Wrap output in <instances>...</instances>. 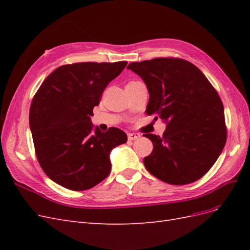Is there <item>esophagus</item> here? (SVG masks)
Masks as SVG:
<instances>
[{
  "mask_svg": "<svg viewBox=\"0 0 250 250\" xmlns=\"http://www.w3.org/2000/svg\"><path fill=\"white\" fill-rule=\"evenodd\" d=\"M141 138V135L139 133H128V140L129 141H135L139 140Z\"/></svg>",
  "mask_w": 250,
  "mask_h": 250,
  "instance_id": "esophagus-1",
  "label": "esophagus"
}]
</instances>
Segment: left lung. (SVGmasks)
<instances>
[{
	"mask_svg": "<svg viewBox=\"0 0 250 250\" xmlns=\"http://www.w3.org/2000/svg\"><path fill=\"white\" fill-rule=\"evenodd\" d=\"M145 82L146 113L167 124L163 137L144 134L153 151L146 169L165 183L188 185L201 178L218 160L226 141L223 104L215 88L193 63L154 58L127 66Z\"/></svg>",
	"mask_w": 250,
	"mask_h": 250,
	"instance_id": "8db88e82",
	"label": "left lung"
}]
</instances>
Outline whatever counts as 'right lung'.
Here are the masks:
<instances>
[{
  "label": "right lung",
  "mask_w": 250,
  "mask_h": 250,
  "mask_svg": "<svg viewBox=\"0 0 250 250\" xmlns=\"http://www.w3.org/2000/svg\"><path fill=\"white\" fill-rule=\"evenodd\" d=\"M127 62H79L59 66L42 83L29 112L37 160L47 176L73 191L107 177L110 152L127 141L116 127L102 132L92 123L103 90Z\"/></svg>",
  "instance_id": "obj_1"
}]
</instances>
